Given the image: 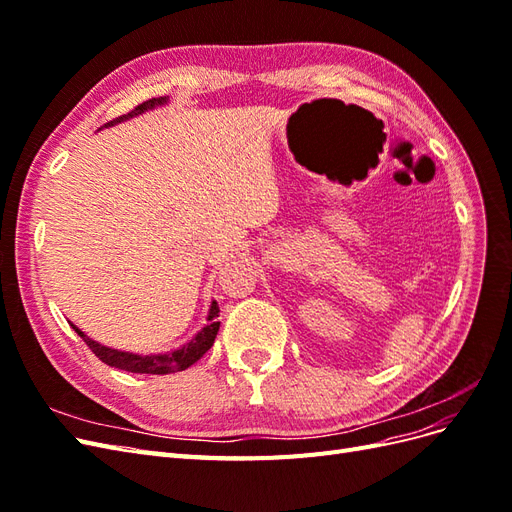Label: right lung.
Instances as JSON below:
<instances>
[{
	"mask_svg": "<svg viewBox=\"0 0 512 512\" xmlns=\"http://www.w3.org/2000/svg\"><path fill=\"white\" fill-rule=\"evenodd\" d=\"M168 104V96L164 98H151L143 104H138L134 111H130L128 115H121L117 119H113L111 123H106L104 128L117 126L121 121H128L132 117L143 115L147 111H153L158 106H166ZM102 130V128H100ZM220 314V305L218 301H211L209 314H207V324L200 329L192 339H188L183 346L173 348L168 352H156V354H136V352H126V350H117L111 346H104L96 339H91L89 335H85L76 324H72V329L83 337V342L91 348L98 359L106 365L123 369V371H132V374H156V376H164V374H175V371H183L188 369L190 365H194L200 356H203L215 342V335L220 331V322L215 320Z\"/></svg>",
	"mask_w": 512,
	"mask_h": 512,
	"instance_id": "right-lung-1",
	"label": "right lung"
}]
</instances>
